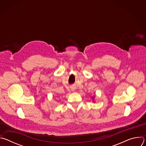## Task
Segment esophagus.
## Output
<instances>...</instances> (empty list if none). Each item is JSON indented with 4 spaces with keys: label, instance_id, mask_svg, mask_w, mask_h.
<instances>
[{
    "label": "esophagus",
    "instance_id": "34e87169",
    "mask_svg": "<svg viewBox=\"0 0 146 146\" xmlns=\"http://www.w3.org/2000/svg\"><path fill=\"white\" fill-rule=\"evenodd\" d=\"M72 90L73 91H74V88H72Z\"/></svg>",
    "mask_w": 146,
    "mask_h": 146
}]
</instances>
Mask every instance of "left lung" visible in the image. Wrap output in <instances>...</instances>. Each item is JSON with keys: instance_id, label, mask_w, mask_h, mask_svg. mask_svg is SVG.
<instances>
[{"instance_id": "obj_1", "label": "left lung", "mask_w": 146, "mask_h": 146, "mask_svg": "<svg viewBox=\"0 0 146 146\" xmlns=\"http://www.w3.org/2000/svg\"><path fill=\"white\" fill-rule=\"evenodd\" d=\"M94 98H95V96H93L92 98V102H95V100H94Z\"/></svg>"}]
</instances>
